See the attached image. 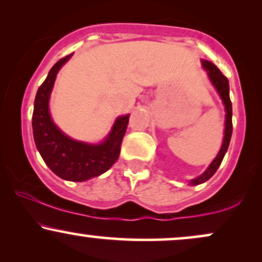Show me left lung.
Listing matches in <instances>:
<instances>
[{
    "mask_svg": "<svg viewBox=\"0 0 262 262\" xmlns=\"http://www.w3.org/2000/svg\"><path fill=\"white\" fill-rule=\"evenodd\" d=\"M201 66L205 71L207 72V77L211 81V84L213 85L217 94H219L220 97H221L223 106H225V111H226V121H225V132H223V141H222V146L220 149L217 156L213 159V161L210 163L209 167L205 169V172L203 174H200L199 177L191 179L189 181V185H199L201 183H205L206 181L212 177L215 174V172L217 171L220 165H221L223 157H225L227 150H228L229 146V141H231V137H232V102L231 99H229V83L228 79L221 73L219 68L213 64L212 62L206 61V59H201Z\"/></svg>",
    "mask_w": 262,
    "mask_h": 262,
    "instance_id": "left-lung-1",
    "label": "left lung"
}]
</instances>
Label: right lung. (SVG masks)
I'll return each instance as SVG.
<instances>
[{
    "mask_svg": "<svg viewBox=\"0 0 262 262\" xmlns=\"http://www.w3.org/2000/svg\"><path fill=\"white\" fill-rule=\"evenodd\" d=\"M73 56L59 59L50 69L35 96L33 135L36 149L49 168L64 181L84 182L111 168L121 152L129 115L119 116L105 140L91 144L68 137L55 124L50 113V96L59 69Z\"/></svg>",
    "mask_w": 262,
    "mask_h": 262,
    "instance_id": "add662e5",
    "label": "right lung"
}]
</instances>
